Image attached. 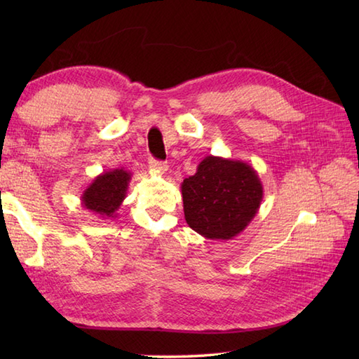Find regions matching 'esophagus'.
I'll return each instance as SVG.
<instances>
[{"mask_svg":"<svg viewBox=\"0 0 359 359\" xmlns=\"http://www.w3.org/2000/svg\"><path fill=\"white\" fill-rule=\"evenodd\" d=\"M149 168L158 174H165L168 171V165L165 162H158V160H154V158L149 160Z\"/></svg>","mask_w":359,"mask_h":359,"instance_id":"34e87169","label":"esophagus"}]
</instances>
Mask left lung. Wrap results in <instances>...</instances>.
<instances>
[{
	"label": "left lung",
	"instance_id": "1",
	"mask_svg": "<svg viewBox=\"0 0 359 359\" xmlns=\"http://www.w3.org/2000/svg\"><path fill=\"white\" fill-rule=\"evenodd\" d=\"M180 188L187 224L212 241H230L241 234L255 219L264 197L255 168L216 156L205 157Z\"/></svg>",
	"mask_w": 359,
	"mask_h": 359
}]
</instances>
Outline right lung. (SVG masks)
Wrapping results in <instances>:
<instances>
[{"mask_svg": "<svg viewBox=\"0 0 359 359\" xmlns=\"http://www.w3.org/2000/svg\"><path fill=\"white\" fill-rule=\"evenodd\" d=\"M131 177L133 174L123 168L103 171L83 191L81 205L93 215L103 219H116L117 210L126 197Z\"/></svg>", "mask_w": 359, "mask_h": 359, "instance_id": "1", "label": "right lung"}]
</instances>
